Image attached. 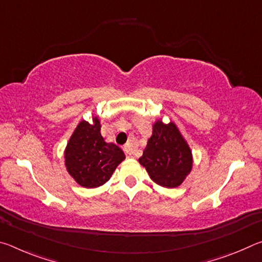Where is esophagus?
Here are the masks:
<instances>
[{
  "instance_id": "34e87169",
  "label": "esophagus",
  "mask_w": 262,
  "mask_h": 262,
  "mask_svg": "<svg viewBox=\"0 0 262 262\" xmlns=\"http://www.w3.org/2000/svg\"><path fill=\"white\" fill-rule=\"evenodd\" d=\"M123 151L126 152V155L128 157H134L135 155V148L134 145H133V143H127L125 147H123Z\"/></svg>"
}]
</instances>
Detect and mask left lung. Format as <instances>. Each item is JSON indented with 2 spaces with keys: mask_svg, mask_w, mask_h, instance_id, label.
Instances as JSON below:
<instances>
[{
  "mask_svg": "<svg viewBox=\"0 0 262 262\" xmlns=\"http://www.w3.org/2000/svg\"><path fill=\"white\" fill-rule=\"evenodd\" d=\"M139 163L145 167L154 183L176 188L192 171L193 154L178 126L173 121L164 123L161 118L152 123L151 136Z\"/></svg>",
  "mask_w": 262,
  "mask_h": 262,
  "instance_id": "obj_1",
  "label": "left lung"
}]
</instances>
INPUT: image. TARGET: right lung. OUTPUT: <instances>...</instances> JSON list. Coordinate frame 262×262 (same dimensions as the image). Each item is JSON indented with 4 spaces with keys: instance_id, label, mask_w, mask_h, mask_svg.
<instances>
[{
    "instance_id": "right-lung-1",
    "label": "right lung",
    "mask_w": 262,
    "mask_h": 262,
    "mask_svg": "<svg viewBox=\"0 0 262 262\" xmlns=\"http://www.w3.org/2000/svg\"><path fill=\"white\" fill-rule=\"evenodd\" d=\"M97 114L91 122L81 120L64 149V165L69 176L84 188H97L107 183L125 154L112 142H106L100 133Z\"/></svg>"
}]
</instances>
